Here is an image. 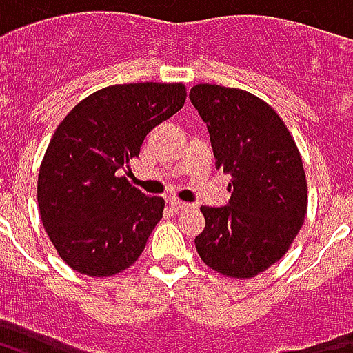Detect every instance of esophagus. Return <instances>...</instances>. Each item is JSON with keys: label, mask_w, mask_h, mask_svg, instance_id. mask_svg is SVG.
<instances>
[{"label": "esophagus", "mask_w": 353, "mask_h": 353, "mask_svg": "<svg viewBox=\"0 0 353 353\" xmlns=\"http://www.w3.org/2000/svg\"><path fill=\"white\" fill-rule=\"evenodd\" d=\"M168 202H170V206L174 208L176 212H181V210H187V208H189L187 202H181V200H177V199H170Z\"/></svg>", "instance_id": "esophagus-1"}]
</instances>
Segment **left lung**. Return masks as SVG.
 <instances>
[{
    "label": "left lung",
    "instance_id": "obj_1",
    "mask_svg": "<svg viewBox=\"0 0 353 353\" xmlns=\"http://www.w3.org/2000/svg\"><path fill=\"white\" fill-rule=\"evenodd\" d=\"M210 132L215 168L230 176L227 206H202L200 259L230 278H253L285 255L306 215L303 161L288 126L257 96L219 85L191 88Z\"/></svg>",
    "mask_w": 353,
    "mask_h": 353
}]
</instances>
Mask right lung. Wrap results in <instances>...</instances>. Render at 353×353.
Returning <instances> with one entry per match:
<instances>
[{
  "label": "right lung",
  "mask_w": 353,
  "mask_h": 353,
  "mask_svg": "<svg viewBox=\"0 0 353 353\" xmlns=\"http://www.w3.org/2000/svg\"><path fill=\"white\" fill-rule=\"evenodd\" d=\"M181 83L113 85L79 101L58 124L43 157L37 202L58 255L87 276H113L136 263L164 200L121 174L157 124L185 103Z\"/></svg>",
  "instance_id": "add662e5"
}]
</instances>
